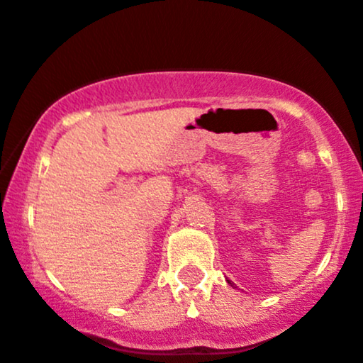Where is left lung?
I'll return each instance as SVG.
<instances>
[{
    "instance_id": "1",
    "label": "left lung",
    "mask_w": 363,
    "mask_h": 363,
    "mask_svg": "<svg viewBox=\"0 0 363 363\" xmlns=\"http://www.w3.org/2000/svg\"><path fill=\"white\" fill-rule=\"evenodd\" d=\"M228 283H230V281H228Z\"/></svg>"
}]
</instances>
